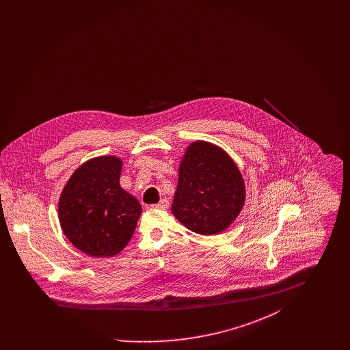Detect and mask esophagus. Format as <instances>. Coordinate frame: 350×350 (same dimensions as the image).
<instances>
[{
  "label": "esophagus",
  "mask_w": 350,
  "mask_h": 350,
  "mask_svg": "<svg viewBox=\"0 0 350 350\" xmlns=\"http://www.w3.org/2000/svg\"><path fill=\"white\" fill-rule=\"evenodd\" d=\"M153 207L159 208V210H167V207H169V200L167 198H163L159 203L153 204Z\"/></svg>",
  "instance_id": "obj_1"
}]
</instances>
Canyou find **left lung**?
<instances>
[{"instance_id": "left-lung-1", "label": "left lung", "mask_w": 350, "mask_h": 350, "mask_svg": "<svg viewBox=\"0 0 350 350\" xmlns=\"http://www.w3.org/2000/svg\"><path fill=\"white\" fill-rule=\"evenodd\" d=\"M245 202L243 176L232 159L207 142L191 143L183 154L172 213L200 234H217L240 214Z\"/></svg>"}]
</instances>
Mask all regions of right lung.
Listing matches in <instances>:
<instances>
[{"label":"right lung","instance_id":"right-lung-1","mask_svg":"<svg viewBox=\"0 0 350 350\" xmlns=\"http://www.w3.org/2000/svg\"><path fill=\"white\" fill-rule=\"evenodd\" d=\"M122 160L100 156L70 176L59 200L68 240L92 257H113L133 237L142 206L119 185Z\"/></svg>","mask_w":350,"mask_h":350}]
</instances>
